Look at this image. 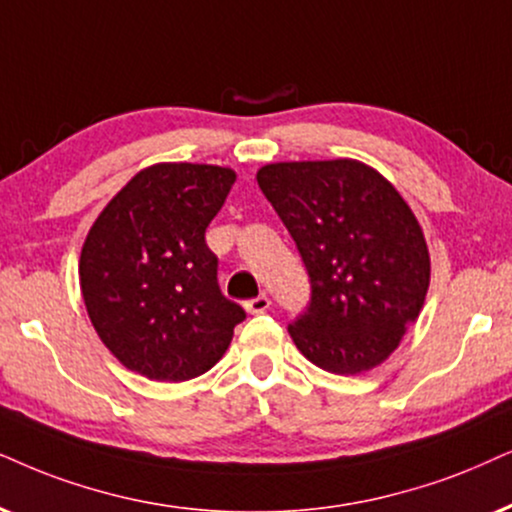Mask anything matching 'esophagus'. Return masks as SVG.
<instances>
[{
  "label": "esophagus",
  "mask_w": 512,
  "mask_h": 512,
  "mask_svg": "<svg viewBox=\"0 0 512 512\" xmlns=\"http://www.w3.org/2000/svg\"><path fill=\"white\" fill-rule=\"evenodd\" d=\"M269 304H271V300L267 295H257V297H252V300L245 302V309H248L250 314H264L269 309Z\"/></svg>",
  "instance_id": "34e87169"
}]
</instances>
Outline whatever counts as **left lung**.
<instances>
[{"mask_svg": "<svg viewBox=\"0 0 512 512\" xmlns=\"http://www.w3.org/2000/svg\"><path fill=\"white\" fill-rule=\"evenodd\" d=\"M257 184L300 250L312 300L288 333L323 371L380 366L418 319L430 252L416 215L359 160L271 163Z\"/></svg>", "mask_w": 512, "mask_h": 512, "instance_id": "left-lung-1", "label": "left lung"}]
</instances>
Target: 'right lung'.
<instances>
[{
  "mask_svg": "<svg viewBox=\"0 0 512 512\" xmlns=\"http://www.w3.org/2000/svg\"><path fill=\"white\" fill-rule=\"evenodd\" d=\"M234 181L236 172L219 165H151L89 229L80 255L84 307L129 371L181 383L224 357L245 312L219 290L205 229Z\"/></svg>",
  "mask_w": 512,
  "mask_h": 512,
  "instance_id": "add662e5",
  "label": "right lung"
}]
</instances>
